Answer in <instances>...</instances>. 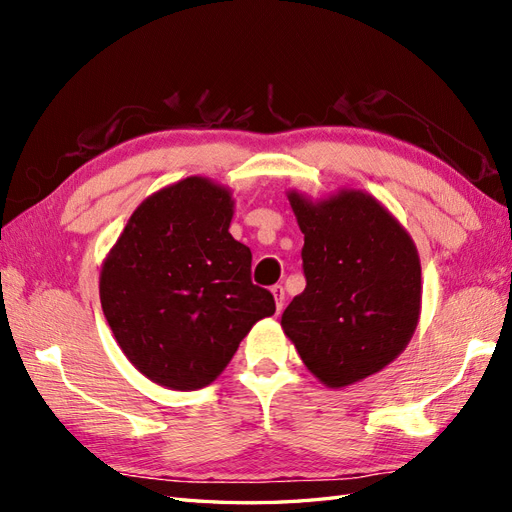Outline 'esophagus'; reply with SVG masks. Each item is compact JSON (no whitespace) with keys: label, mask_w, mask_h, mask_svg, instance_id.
Wrapping results in <instances>:
<instances>
[{"label":"esophagus","mask_w":512,"mask_h":512,"mask_svg":"<svg viewBox=\"0 0 512 512\" xmlns=\"http://www.w3.org/2000/svg\"><path fill=\"white\" fill-rule=\"evenodd\" d=\"M271 292H273V297H275V307H277V312H282V309H284V299H286V292H284V286H280V284H275V286L271 288Z\"/></svg>","instance_id":"esophagus-1"}]
</instances>
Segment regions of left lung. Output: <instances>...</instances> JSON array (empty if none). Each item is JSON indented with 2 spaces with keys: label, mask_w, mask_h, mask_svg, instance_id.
I'll return each mask as SVG.
<instances>
[{
  "label": "left lung",
  "mask_w": 512,
  "mask_h": 512,
  "mask_svg": "<svg viewBox=\"0 0 512 512\" xmlns=\"http://www.w3.org/2000/svg\"><path fill=\"white\" fill-rule=\"evenodd\" d=\"M307 286L282 314L301 361L329 389L378 374L421 318V260L408 230L363 190L312 200L290 190Z\"/></svg>",
  "instance_id": "8db88e82"
}]
</instances>
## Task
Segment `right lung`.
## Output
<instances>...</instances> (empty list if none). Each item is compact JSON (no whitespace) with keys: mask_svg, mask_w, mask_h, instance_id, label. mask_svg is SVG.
Listing matches in <instances>:
<instances>
[{"mask_svg":"<svg viewBox=\"0 0 512 512\" xmlns=\"http://www.w3.org/2000/svg\"><path fill=\"white\" fill-rule=\"evenodd\" d=\"M235 200L188 177L134 209L100 271V301L119 348L145 378L196 391L218 378L254 324L275 314L252 284L250 247L228 232Z\"/></svg>","mask_w":512,"mask_h":512,"instance_id":"obj_1","label":"right lung"}]
</instances>
